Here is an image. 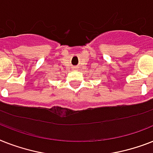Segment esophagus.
<instances>
[{"mask_svg":"<svg viewBox=\"0 0 153 153\" xmlns=\"http://www.w3.org/2000/svg\"><path fill=\"white\" fill-rule=\"evenodd\" d=\"M74 68V69H76V68H77V67H74V68Z\"/></svg>","mask_w":153,"mask_h":153,"instance_id":"esophagus-1","label":"esophagus"}]
</instances>
